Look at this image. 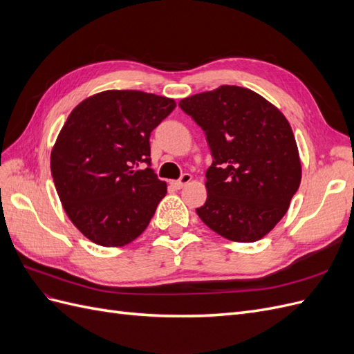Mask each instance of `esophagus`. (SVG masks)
Here are the masks:
<instances>
[{"instance_id": "obj_1", "label": "esophagus", "mask_w": 354, "mask_h": 354, "mask_svg": "<svg viewBox=\"0 0 354 354\" xmlns=\"http://www.w3.org/2000/svg\"><path fill=\"white\" fill-rule=\"evenodd\" d=\"M190 180H192V176H190V174H183L178 180H173V181H171V186L176 187V189H181L183 186H186Z\"/></svg>"}]
</instances>
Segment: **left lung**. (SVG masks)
Here are the masks:
<instances>
[{
  "instance_id": "obj_1",
  "label": "left lung",
  "mask_w": 354,
  "mask_h": 354,
  "mask_svg": "<svg viewBox=\"0 0 354 354\" xmlns=\"http://www.w3.org/2000/svg\"><path fill=\"white\" fill-rule=\"evenodd\" d=\"M178 106L205 133L214 159L199 218L229 241L261 239L285 216L301 181L291 125L270 102L236 85L190 95Z\"/></svg>"
}]
</instances>
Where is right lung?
<instances>
[{
  "label": "right lung",
  "mask_w": 354,
  "mask_h": 354,
  "mask_svg": "<svg viewBox=\"0 0 354 354\" xmlns=\"http://www.w3.org/2000/svg\"><path fill=\"white\" fill-rule=\"evenodd\" d=\"M176 102L152 93L108 90L82 100L51 151V176L69 220L102 246L140 236L167 195L151 167L149 137Z\"/></svg>",
  "instance_id": "obj_1"
}]
</instances>
